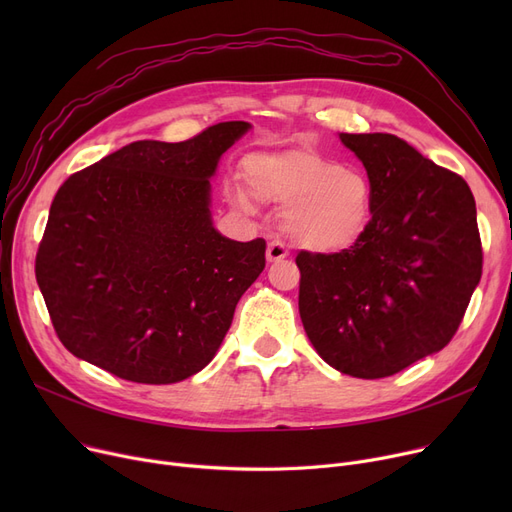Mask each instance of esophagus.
<instances>
[{
    "label": "esophagus",
    "instance_id": "obj_1",
    "mask_svg": "<svg viewBox=\"0 0 512 512\" xmlns=\"http://www.w3.org/2000/svg\"><path fill=\"white\" fill-rule=\"evenodd\" d=\"M286 255H288V251H286V247L282 245L280 240H272L270 245H267V261H270V263L282 261Z\"/></svg>",
    "mask_w": 512,
    "mask_h": 512
}]
</instances>
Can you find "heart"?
Wrapping results in <instances>:
<instances>
[{
  "label": "heart",
  "instance_id": "heart-1",
  "mask_svg": "<svg viewBox=\"0 0 512 512\" xmlns=\"http://www.w3.org/2000/svg\"><path fill=\"white\" fill-rule=\"evenodd\" d=\"M245 182L253 199L284 207V232L311 253H342L355 247L369 228V178L313 149L253 153L245 159ZM230 203L253 211V201L240 188L230 193Z\"/></svg>",
  "mask_w": 512,
  "mask_h": 512
}]
</instances>
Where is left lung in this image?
<instances>
[{"instance_id":"obj_1","label":"left lung","mask_w":512,"mask_h":512,"mask_svg":"<svg viewBox=\"0 0 512 512\" xmlns=\"http://www.w3.org/2000/svg\"><path fill=\"white\" fill-rule=\"evenodd\" d=\"M340 141L367 170L373 215L355 247L301 251L299 313L317 355L340 373L388 378L459 330L481 278L469 184L394 134Z\"/></svg>"}]
</instances>
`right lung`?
<instances>
[{
	"mask_svg": "<svg viewBox=\"0 0 512 512\" xmlns=\"http://www.w3.org/2000/svg\"><path fill=\"white\" fill-rule=\"evenodd\" d=\"M249 130L134 141L60 186L35 274L74 357L137 384L182 382L215 357L265 267V240L222 236L209 209V178Z\"/></svg>",
	"mask_w": 512,
	"mask_h": 512,
	"instance_id": "add662e5",
	"label": "right lung"
}]
</instances>
